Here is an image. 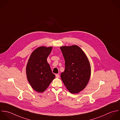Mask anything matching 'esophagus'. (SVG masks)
I'll list each match as a JSON object with an SVG mask.
<instances>
[{"instance_id": "obj_1", "label": "esophagus", "mask_w": 120, "mask_h": 120, "mask_svg": "<svg viewBox=\"0 0 120 120\" xmlns=\"http://www.w3.org/2000/svg\"><path fill=\"white\" fill-rule=\"evenodd\" d=\"M59 77H60V76H59V74H56V78H59Z\"/></svg>"}]
</instances>
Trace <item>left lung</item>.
<instances>
[{
    "mask_svg": "<svg viewBox=\"0 0 120 120\" xmlns=\"http://www.w3.org/2000/svg\"><path fill=\"white\" fill-rule=\"evenodd\" d=\"M60 49L65 60V70L61 78L66 88L77 94L87 86L91 76V66L84 52L78 46H62Z\"/></svg>",
    "mask_w": 120,
    "mask_h": 120,
    "instance_id": "8db88e82",
    "label": "left lung"
}]
</instances>
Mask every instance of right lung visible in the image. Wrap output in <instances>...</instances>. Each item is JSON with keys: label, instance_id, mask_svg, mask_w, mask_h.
Returning <instances> with one entry per match:
<instances>
[{"label": "right lung", "instance_id": "obj_1", "mask_svg": "<svg viewBox=\"0 0 120 120\" xmlns=\"http://www.w3.org/2000/svg\"><path fill=\"white\" fill-rule=\"evenodd\" d=\"M52 49V47L37 48L30 55L26 65L27 80L38 93L44 92L55 78L47 61Z\"/></svg>", "mask_w": 120, "mask_h": 120}]
</instances>
